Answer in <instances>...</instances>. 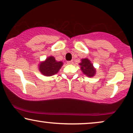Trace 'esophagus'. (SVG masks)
<instances>
[{
	"label": "esophagus",
	"instance_id": "34e87169",
	"mask_svg": "<svg viewBox=\"0 0 133 133\" xmlns=\"http://www.w3.org/2000/svg\"><path fill=\"white\" fill-rule=\"evenodd\" d=\"M67 63H68V65H71V64H72V63H73V62H72V61H68V62H67Z\"/></svg>",
	"mask_w": 133,
	"mask_h": 133
}]
</instances>
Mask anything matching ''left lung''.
Instances as JSON below:
<instances>
[{"label":"left lung","mask_w":133,"mask_h":133,"mask_svg":"<svg viewBox=\"0 0 133 133\" xmlns=\"http://www.w3.org/2000/svg\"><path fill=\"white\" fill-rule=\"evenodd\" d=\"M81 62L79 63L82 72L87 77H92L96 74V70L90 60L87 58L81 59Z\"/></svg>","instance_id":"left-lung-1"}]
</instances>
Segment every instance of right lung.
Wrapping results in <instances>:
<instances>
[{
	"label": "right lung",
	"instance_id": "1",
	"mask_svg": "<svg viewBox=\"0 0 133 133\" xmlns=\"http://www.w3.org/2000/svg\"><path fill=\"white\" fill-rule=\"evenodd\" d=\"M63 65V62L57 61L55 57L51 56L38 65L39 71L45 76H52L57 74Z\"/></svg>",
	"mask_w": 133,
	"mask_h": 133
}]
</instances>
